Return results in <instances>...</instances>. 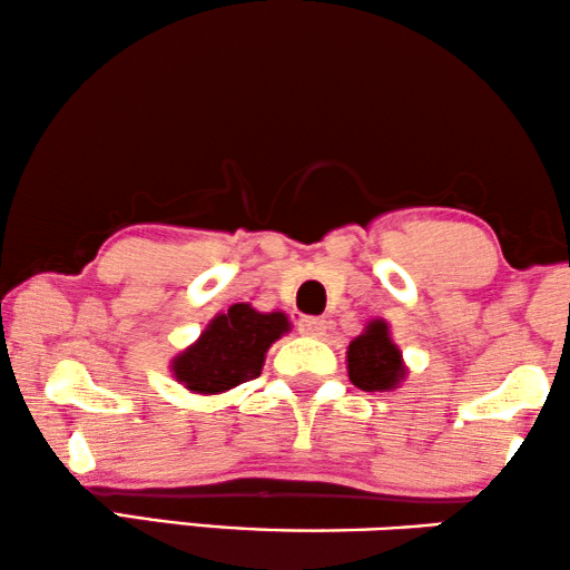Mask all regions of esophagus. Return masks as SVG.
Instances as JSON below:
<instances>
[{
    "label": "esophagus",
    "instance_id": "esophagus-1",
    "mask_svg": "<svg viewBox=\"0 0 570 570\" xmlns=\"http://www.w3.org/2000/svg\"><path fill=\"white\" fill-rule=\"evenodd\" d=\"M298 332L305 336H321L326 332V321L318 316H303L298 321Z\"/></svg>",
    "mask_w": 570,
    "mask_h": 570
}]
</instances>
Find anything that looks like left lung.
Instances as JSON below:
<instances>
[{"instance_id": "left-lung-1", "label": "left lung", "mask_w": 570, "mask_h": 570, "mask_svg": "<svg viewBox=\"0 0 570 570\" xmlns=\"http://www.w3.org/2000/svg\"><path fill=\"white\" fill-rule=\"evenodd\" d=\"M350 381L362 391H391L406 375L399 346L391 342L385 321H370L365 334L350 344L346 352Z\"/></svg>"}]
</instances>
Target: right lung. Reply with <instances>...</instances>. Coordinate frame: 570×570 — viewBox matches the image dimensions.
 <instances>
[{"mask_svg": "<svg viewBox=\"0 0 570 570\" xmlns=\"http://www.w3.org/2000/svg\"><path fill=\"white\" fill-rule=\"evenodd\" d=\"M291 324L285 313H259L236 303L210 321L189 350L171 362L175 377L195 393H224L259 377L269 344Z\"/></svg>", "mask_w": 570, "mask_h": 570, "instance_id": "add662e5", "label": "right lung"}]
</instances>
